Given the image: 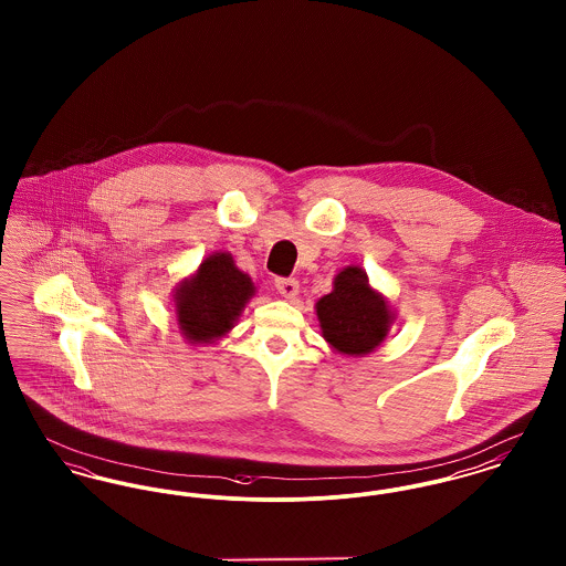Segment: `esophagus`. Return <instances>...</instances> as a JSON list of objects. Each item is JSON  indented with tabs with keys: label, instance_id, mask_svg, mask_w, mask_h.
I'll return each mask as SVG.
<instances>
[{
	"label": "esophagus",
	"instance_id": "34e87169",
	"mask_svg": "<svg viewBox=\"0 0 566 566\" xmlns=\"http://www.w3.org/2000/svg\"><path fill=\"white\" fill-rule=\"evenodd\" d=\"M275 291L284 298H295L298 293V282L295 277H277L275 280Z\"/></svg>",
	"mask_w": 566,
	"mask_h": 566
}]
</instances>
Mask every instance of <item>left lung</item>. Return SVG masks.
I'll list each match as a JSON object with an SVG mask.
<instances>
[{
	"instance_id": "8db88e82",
	"label": "left lung",
	"mask_w": 566,
	"mask_h": 566,
	"mask_svg": "<svg viewBox=\"0 0 566 566\" xmlns=\"http://www.w3.org/2000/svg\"><path fill=\"white\" fill-rule=\"evenodd\" d=\"M324 339L342 354H369L384 342L390 312L376 291H371L365 271L346 268L337 273L333 293L316 303Z\"/></svg>"
}]
</instances>
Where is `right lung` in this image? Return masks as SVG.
Here are the masks:
<instances>
[{
    "mask_svg": "<svg viewBox=\"0 0 566 566\" xmlns=\"http://www.w3.org/2000/svg\"><path fill=\"white\" fill-rule=\"evenodd\" d=\"M254 295L250 277L233 265L227 252L208 256L195 277L185 280L176 293V314L190 344H212L224 335Z\"/></svg>",
    "mask_w": 566,
    "mask_h": 566,
    "instance_id": "right-lung-1",
    "label": "right lung"
}]
</instances>
